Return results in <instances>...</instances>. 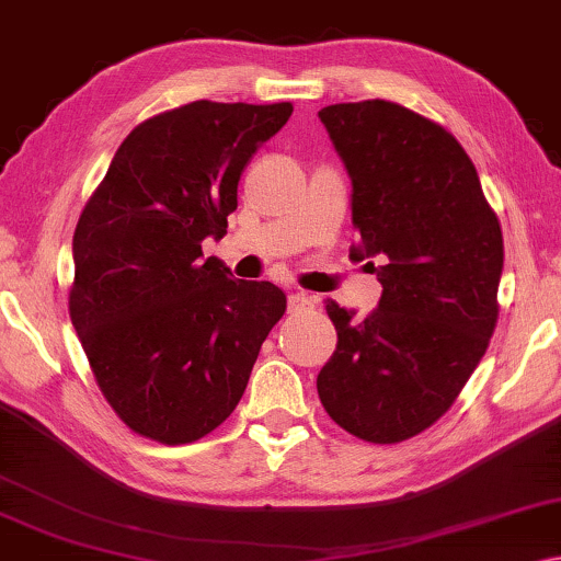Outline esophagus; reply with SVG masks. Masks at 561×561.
I'll return each mask as SVG.
<instances>
[{
  "label": "esophagus",
  "instance_id": "esophagus-1",
  "mask_svg": "<svg viewBox=\"0 0 561 561\" xmlns=\"http://www.w3.org/2000/svg\"><path fill=\"white\" fill-rule=\"evenodd\" d=\"M316 298L308 296V293H290L288 296V308L296 313V310H306V308H313Z\"/></svg>",
  "mask_w": 561,
  "mask_h": 561
}]
</instances>
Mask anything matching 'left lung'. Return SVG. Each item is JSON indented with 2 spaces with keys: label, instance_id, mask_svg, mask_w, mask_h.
Returning <instances> with one entry per match:
<instances>
[{
  "label": "left lung",
  "instance_id": "1",
  "mask_svg": "<svg viewBox=\"0 0 561 561\" xmlns=\"http://www.w3.org/2000/svg\"><path fill=\"white\" fill-rule=\"evenodd\" d=\"M351 175L358 261L378 257V306L329 300L339 343L318 374L329 416L370 444H399L451 409L499 318L504 238L459 140L389 100L318 112Z\"/></svg>",
  "mask_w": 561,
  "mask_h": 561
}]
</instances>
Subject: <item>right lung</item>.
<instances>
[{
  "label": "right lung",
  "instance_id": "right-lung-1",
  "mask_svg": "<svg viewBox=\"0 0 561 561\" xmlns=\"http://www.w3.org/2000/svg\"><path fill=\"white\" fill-rule=\"evenodd\" d=\"M290 112L195 100L145 119L77 220L70 318L102 396L135 434L178 446L218 428L286 313L273 283L203 261V240L226 236L240 175Z\"/></svg>",
  "mask_w": 561,
  "mask_h": 561
}]
</instances>
